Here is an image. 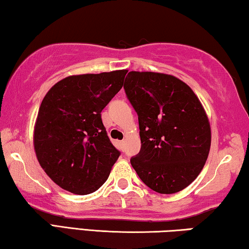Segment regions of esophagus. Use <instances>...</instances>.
Returning a JSON list of instances; mask_svg holds the SVG:
<instances>
[{
	"instance_id": "1",
	"label": "esophagus",
	"mask_w": 249,
	"mask_h": 249,
	"mask_svg": "<svg viewBox=\"0 0 249 249\" xmlns=\"http://www.w3.org/2000/svg\"><path fill=\"white\" fill-rule=\"evenodd\" d=\"M124 144H125V141L124 140H122V141H120V145H121V147L123 148L124 147Z\"/></svg>"
}]
</instances>
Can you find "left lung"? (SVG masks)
I'll return each mask as SVG.
<instances>
[{
    "label": "left lung",
    "mask_w": 249,
    "mask_h": 249,
    "mask_svg": "<svg viewBox=\"0 0 249 249\" xmlns=\"http://www.w3.org/2000/svg\"><path fill=\"white\" fill-rule=\"evenodd\" d=\"M124 89L139 116L141 151L131 159L140 179L159 194L183 190L207 161L211 129L194 90L166 73L129 71Z\"/></svg>",
    "instance_id": "1"
}]
</instances>
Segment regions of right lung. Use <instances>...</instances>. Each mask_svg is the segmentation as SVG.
I'll list each match as a JSON object with an SVG mask.
<instances>
[{"label": "right lung", "instance_id": "add662e5", "mask_svg": "<svg viewBox=\"0 0 249 249\" xmlns=\"http://www.w3.org/2000/svg\"><path fill=\"white\" fill-rule=\"evenodd\" d=\"M127 70L66 77L40 105L33 145L48 177L75 195L98 190L120 157L102 110L123 87Z\"/></svg>", "mask_w": 249, "mask_h": 249}]
</instances>
